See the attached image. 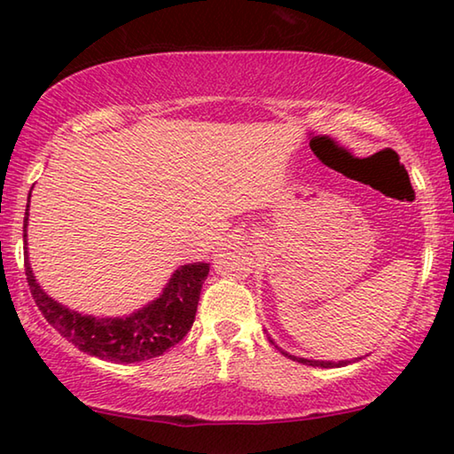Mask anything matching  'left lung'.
Listing matches in <instances>:
<instances>
[{"instance_id": "obj_1", "label": "left lung", "mask_w": 454, "mask_h": 454, "mask_svg": "<svg viewBox=\"0 0 454 454\" xmlns=\"http://www.w3.org/2000/svg\"><path fill=\"white\" fill-rule=\"evenodd\" d=\"M282 355H286V352H282ZM288 358L296 360V363H302V364H309V366H322V368H338V366H344L348 363V360H340V363H328V360H306V358H296L292 355H286Z\"/></svg>"}]
</instances>
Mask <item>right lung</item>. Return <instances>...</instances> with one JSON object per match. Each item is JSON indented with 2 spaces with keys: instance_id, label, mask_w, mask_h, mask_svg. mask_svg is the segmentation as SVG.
<instances>
[{
  "instance_id": "add662e5",
  "label": "right lung",
  "mask_w": 454,
  "mask_h": 454,
  "mask_svg": "<svg viewBox=\"0 0 454 454\" xmlns=\"http://www.w3.org/2000/svg\"><path fill=\"white\" fill-rule=\"evenodd\" d=\"M29 208V200H27ZM27 210L24 218V244ZM27 250V248H26ZM210 266L204 262L182 266L168 282L164 294L145 309L128 318H94L74 312L51 301L35 282L26 252V276L32 296L43 318L70 340L74 347L91 356L112 363H140L156 358L178 344L192 328L196 318L200 292Z\"/></svg>"
}]
</instances>
